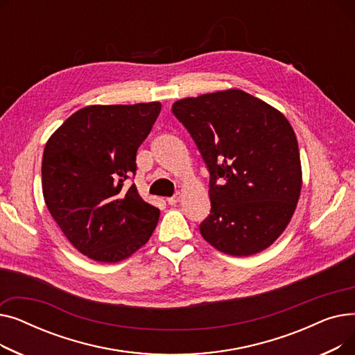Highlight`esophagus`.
Wrapping results in <instances>:
<instances>
[{"instance_id":"esophagus-1","label":"esophagus","mask_w":355,"mask_h":355,"mask_svg":"<svg viewBox=\"0 0 355 355\" xmlns=\"http://www.w3.org/2000/svg\"><path fill=\"white\" fill-rule=\"evenodd\" d=\"M180 198H181V194L175 193L173 197H168L166 201H168V204H171V206H173V204H177L180 201Z\"/></svg>"}]
</instances>
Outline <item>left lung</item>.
<instances>
[{
	"instance_id": "8db88e82",
	"label": "left lung",
	"mask_w": 355,
	"mask_h": 355,
	"mask_svg": "<svg viewBox=\"0 0 355 355\" xmlns=\"http://www.w3.org/2000/svg\"><path fill=\"white\" fill-rule=\"evenodd\" d=\"M173 114L210 173L211 210L200 225L201 236L232 256L269 248L286 229L302 187L288 119L239 89L177 101Z\"/></svg>"
}]
</instances>
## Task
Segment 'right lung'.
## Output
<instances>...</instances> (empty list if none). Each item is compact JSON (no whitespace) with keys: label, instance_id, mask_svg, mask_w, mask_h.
I'll use <instances>...</instances> for the list:
<instances>
[{"label":"right lung","instance_id":"1","mask_svg":"<svg viewBox=\"0 0 355 355\" xmlns=\"http://www.w3.org/2000/svg\"><path fill=\"white\" fill-rule=\"evenodd\" d=\"M159 112V102L86 106L46 144V206L70 243L96 262L129 257L155 230L159 210L125 181L135 175L137 151Z\"/></svg>","mask_w":355,"mask_h":355}]
</instances>
